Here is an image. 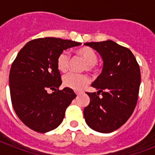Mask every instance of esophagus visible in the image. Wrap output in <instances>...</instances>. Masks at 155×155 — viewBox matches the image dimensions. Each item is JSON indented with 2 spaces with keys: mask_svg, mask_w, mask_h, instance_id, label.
<instances>
[{
  "mask_svg": "<svg viewBox=\"0 0 155 155\" xmlns=\"http://www.w3.org/2000/svg\"><path fill=\"white\" fill-rule=\"evenodd\" d=\"M75 94H77V95H78V96L79 94H80V93H79V92H78V91H75Z\"/></svg>",
  "mask_w": 155,
  "mask_h": 155,
  "instance_id": "esophagus-1",
  "label": "esophagus"
}]
</instances>
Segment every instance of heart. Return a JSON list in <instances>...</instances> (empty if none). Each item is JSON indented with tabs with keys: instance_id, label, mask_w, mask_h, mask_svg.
Segmentation results:
<instances>
[{
	"instance_id": "1",
	"label": "heart",
	"mask_w": 155,
	"mask_h": 155,
	"mask_svg": "<svg viewBox=\"0 0 155 155\" xmlns=\"http://www.w3.org/2000/svg\"><path fill=\"white\" fill-rule=\"evenodd\" d=\"M77 53L81 57L87 64V68L89 71H92L98 61V56L93 49L87 46H84L77 50ZM70 56L68 52H62L58 56L57 60V69L61 72H66L69 68ZM90 81L89 78L84 74H77L69 73L66 74L63 78V83L65 87L68 88L81 91L87 85Z\"/></svg>"
}]
</instances>
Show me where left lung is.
Returning <instances> with one entry per match:
<instances>
[{"label":"left lung","instance_id":"8db88e82","mask_svg":"<svg viewBox=\"0 0 155 155\" xmlns=\"http://www.w3.org/2000/svg\"><path fill=\"white\" fill-rule=\"evenodd\" d=\"M84 45L96 50L103 61L102 73L91 84L98 91L87 93L90 103L84 109V120L94 130L109 134L124 125L136 107L140 70L132 52L113 41Z\"/></svg>","mask_w":155,"mask_h":155}]
</instances>
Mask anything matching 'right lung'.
<instances>
[{
    "mask_svg": "<svg viewBox=\"0 0 155 155\" xmlns=\"http://www.w3.org/2000/svg\"><path fill=\"white\" fill-rule=\"evenodd\" d=\"M81 45L71 40L46 37L29 41L18 53L9 74L13 108L25 125L46 133L62 123L66 109L76 97L62 84L57 60L64 50ZM48 89H54L51 94Z\"/></svg>",
    "mask_w": 155,
    "mask_h": 155,
    "instance_id": "obj_1",
    "label": "right lung"
}]
</instances>
